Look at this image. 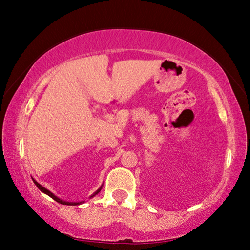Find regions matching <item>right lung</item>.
<instances>
[{
  "label": "right lung",
  "mask_w": 250,
  "mask_h": 250,
  "mask_svg": "<svg viewBox=\"0 0 250 250\" xmlns=\"http://www.w3.org/2000/svg\"><path fill=\"white\" fill-rule=\"evenodd\" d=\"M33 179V182H34V184H35V185H36V187H38L39 188V189L41 190V191H42V193H44V194H46V195H48V196H50V197L51 198H53V199H54L55 200V202H57V203H60V204H62V205H73V206H76V205H81V204H83L84 202H77V203H73V202H66V200H63V199H61V198H59V197H57V196L56 195H54V194H53L52 193V191H50V190H48V189H46V188H45V187H43L42 185H40V184L38 183V182H36L35 181V179L34 178H32ZM102 187H103V185H102L100 188H98V189L95 191V193H94V194H92L91 196H89V199H91V198H93L94 197V196H96L98 193H100V191H101V189H102Z\"/></svg>",
  "instance_id": "add662e5"
}]
</instances>
